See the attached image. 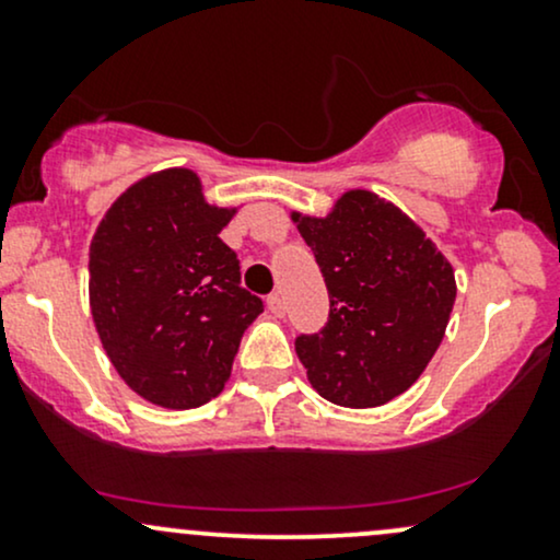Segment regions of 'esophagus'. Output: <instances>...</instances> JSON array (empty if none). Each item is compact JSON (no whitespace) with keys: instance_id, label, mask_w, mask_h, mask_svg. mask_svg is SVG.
Listing matches in <instances>:
<instances>
[{"instance_id":"esophagus-1","label":"esophagus","mask_w":560,"mask_h":560,"mask_svg":"<svg viewBox=\"0 0 560 560\" xmlns=\"http://www.w3.org/2000/svg\"><path fill=\"white\" fill-rule=\"evenodd\" d=\"M268 311L273 313V316H284L287 313V302H284V298H281V294H271V298H268Z\"/></svg>"}]
</instances>
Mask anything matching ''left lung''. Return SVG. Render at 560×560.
Returning <instances> with one entry per match:
<instances>
[{
	"label": "left lung",
	"instance_id": "left-lung-1",
	"mask_svg": "<svg viewBox=\"0 0 560 560\" xmlns=\"http://www.w3.org/2000/svg\"><path fill=\"white\" fill-rule=\"evenodd\" d=\"M298 229L329 289V320L294 350L320 397L374 408L402 395L445 337L455 276L427 234L371 191H347Z\"/></svg>",
	"mask_w": 560,
	"mask_h": 560
}]
</instances>
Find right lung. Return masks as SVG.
<instances>
[{
  "mask_svg": "<svg viewBox=\"0 0 560 560\" xmlns=\"http://www.w3.org/2000/svg\"><path fill=\"white\" fill-rule=\"evenodd\" d=\"M229 221L231 210L205 202L195 173L173 168L115 199L89 249L102 345L128 387L163 408L213 400L266 307L218 236Z\"/></svg>",
  "mask_w": 560,
  "mask_h": 560,
  "instance_id": "add662e5",
  "label": "right lung"
}]
</instances>
